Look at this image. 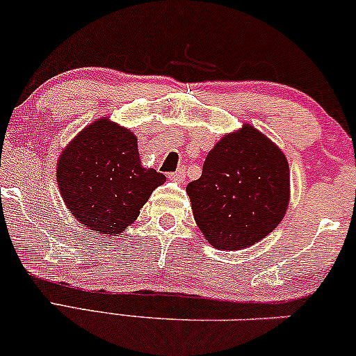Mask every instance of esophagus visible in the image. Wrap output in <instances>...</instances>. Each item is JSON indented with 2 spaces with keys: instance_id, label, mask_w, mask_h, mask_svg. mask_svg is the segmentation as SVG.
<instances>
[{
  "instance_id": "esophagus-1",
  "label": "esophagus",
  "mask_w": 356,
  "mask_h": 356,
  "mask_svg": "<svg viewBox=\"0 0 356 356\" xmlns=\"http://www.w3.org/2000/svg\"><path fill=\"white\" fill-rule=\"evenodd\" d=\"M184 173H186V170H184V168L181 167V168H178L177 172H175V173L170 175V178H173L175 181H183V178H184Z\"/></svg>"
}]
</instances>
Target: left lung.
I'll list each match as a JSON object with an SVG mask.
<instances>
[{
  "mask_svg": "<svg viewBox=\"0 0 356 356\" xmlns=\"http://www.w3.org/2000/svg\"><path fill=\"white\" fill-rule=\"evenodd\" d=\"M201 232L216 248L260 242L281 222L289 201L288 160L252 126L229 134L206 156L200 179L186 186Z\"/></svg>",
  "mask_w": 356,
  "mask_h": 356,
  "instance_id": "obj_1",
  "label": "left lung"
}]
</instances>
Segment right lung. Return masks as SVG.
Listing matches in <instances>:
<instances>
[{"label":"right lung","instance_id":"obj_1","mask_svg":"<svg viewBox=\"0 0 356 356\" xmlns=\"http://www.w3.org/2000/svg\"><path fill=\"white\" fill-rule=\"evenodd\" d=\"M57 181L72 214L96 234H121L137 219L165 175L140 165L137 138L98 119L62 152Z\"/></svg>","mask_w":356,"mask_h":356}]
</instances>
